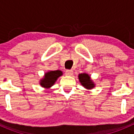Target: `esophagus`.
<instances>
[{
  "instance_id": "esophagus-1",
  "label": "esophagus",
  "mask_w": 134,
  "mask_h": 134,
  "mask_svg": "<svg viewBox=\"0 0 134 134\" xmlns=\"http://www.w3.org/2000/svg\"><path fill=\"white\" fill-rule=\"evenodd\" d=\"M65 75L67 76H72L73 75V71L72 70H67L65 71Z\"/></svg>"
}]
</instances>
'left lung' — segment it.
<instances>
[{
  "label": "left lung",
  "instance_id": "1",
  "mask_svg": "<svg viewBox=\"0 0 134 134\" xmlns=\"http://www.w3.org/2000/svg\"><path fill=\"white\" fill-rule=\"evenodd\" d=\"M78 79L81 84L87 90H91L95 86V84L91 79L90 76L87 73H81L78 75Z\"/></svg>",
  "mask_w": 134,
  "mask_h": 134
}]
</instances>
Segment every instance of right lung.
Segmentation results:
<instances>
[{"instance_id": "right-lung-1", "label": "right lung", "mask_w": 134, "mask_h": 134, "mask_svg": "<svg viewBox=\"0 0 134 134\" xmlns=\"http://www.w3.org/2000/svg\"><path fill=\"white\" fill-rule=\"evenodd\" d=\"M62 75L63 72L59 70L48 71L44 74V77L40 80V85L44 88H50L54 84L58 78Z\"/></svg>"}]
</instances>
